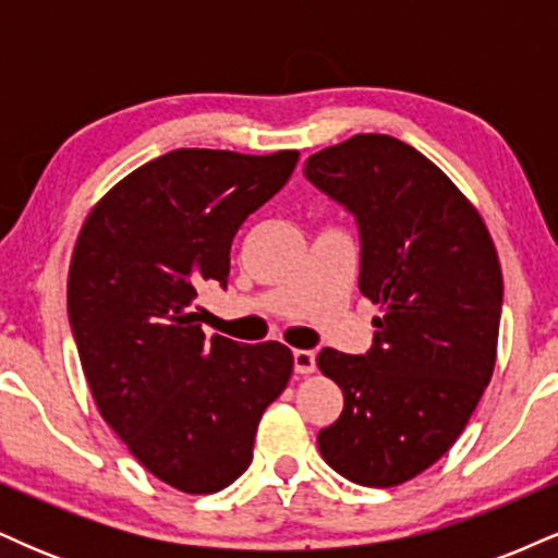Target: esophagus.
Listing matches in <instances>:
<instances>
[{
    "instance_id": "obj_1",
    "label": "esophagus",
    "mask_w": 558,
    "mask_h": 558,
    "mask_svg": "<svg viewBox=\"0 0 558 558\" xmlns=\"http://www.w3.org/2000/svg\"><path fill=\"white\" fill-rule=\"evenodd\" d=\"M317 367V356L315 351H306V349H296L293 351V369L299 375H312Z\"/></svg>"
}]
</instances>
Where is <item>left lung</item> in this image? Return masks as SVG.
I'll use <instances>...</instances> for the list:
<instances>
[{
  "instance_id": "8db88e82",
  "label": "left lung",
  "mask_w": 558,
  "mask_h": 558,
  "mask_svg": "<svg viewBox=\"0 0 558 558\" xmlns=\"http://www.w3.org/2000/svg\"><path fill=\"white\" fill-rule=\"evenodd\" d=\"M304 175L356 217L360 291L383 310L367 354L319 351L343 412L317 446L351 483L393 488L457 444L490 383L501 265L477 209L399 138L351 136L306 159Z\"/></svg>"
}]
</instances>
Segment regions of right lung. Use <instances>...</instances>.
Returning a JSON list of instances; mask_svg holds the SVG:
<instances>
[{
    "instance_id": "obj_1",
    "label": "right lung",
    "mask_w": 558,
    "mask_h": 558,
    "mask_svg": "<svg viewBox=\"0 0 558 558\" xmlns=\"http://www.w3.org/2000/svg\"><path fill=\"white\" fill-rule=\"evenodd\" d=\"M296 162L291 149L168 151L107 191L75 241L68 315L96 407L183 493L222 490L246 472L262 412L293 373L283 343L204 336L196 293L226 288L233 235Z\"/></svg>"
}]
</instances>
